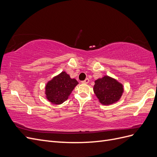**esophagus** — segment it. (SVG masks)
I'll return each instance as SVG.
<instances>
[{
	"instance_id": "esophagus-1",
	"label": "esophagus",
	"mask_w": 157,
	"mask_h": 157,
	"mask_svg": "<svg viewBox=\"0 0 157 157\" xmlns=\"http://www.w3.org/2000/svg\"><path fill=\"white\" fill-rule=\"evenodd\" d=\"M88 82H89V79L88 78H86L84 80H83V81H82V83L83 84H87Z\"/></svg>"
}]
</instances>
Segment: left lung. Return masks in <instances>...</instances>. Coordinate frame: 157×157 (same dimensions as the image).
<instances>
[{
	"instance_id": "8db88e82",
	"label": "left lung",
	"mask_w": 157,
	"mask_h": 157,
	"mask_svg": "<svg viewBox=\"0 0 157 157\" xmlns=\"http://www.w3.org/2000/svg\"><path fill=\"white\" fill-rule=\"evenodd\" d=\"M123 91L122 84L108 76L95 81L94 92L103 105H111L118 101L122 96Z\"/></svg>"
}]
</instances>
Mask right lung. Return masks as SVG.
I'll list each match as a JSON object with an SVG mask.
<instances>
[{
  "instance_id": "right-lung-1",
  "label": "right lung",
  "mask_w": 157,
  "mask_h": 157,
  "mask_svg": "<svg viewBox=\"0 0 157 157\" xmlns=\"http://www.w3.org/2000/svg\"><path fill=\"white\" fill-rule=\"evenodd\" d=\"M78 82L65 71L52 78L46 86V98L54 104H61L68 99V96Z\"/></svg>"
}]
</instances>
